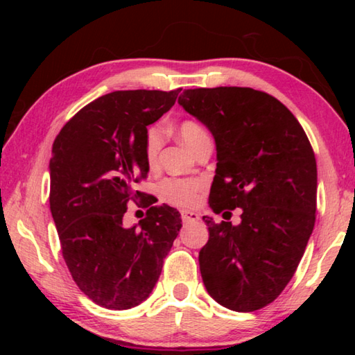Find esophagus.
<instances>
[{
    "label": "esophagus",
    "instance_id": "34e87169",
    "mask_svg": "<svg viewBox=\"0 0 355 355\" xmlns=\"http://www.w3.org/2000/svg\"><path fill=\"white\" fill-rule=\"evenodd\" d=\"M182 219L184 224H191V222H197L200 219V214L196 211H183L182 213Z\"/></svg>",
    "mask_w": 355,
    "mask_h": 355
}]
</instances>
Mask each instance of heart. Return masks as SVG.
<instances>
[{
    "label": "heart",
    "instance_id": "b5f03b06",
    "mask_svg": "<svg viewBox=\"0 0 355 355\" xmlns=\"http://www.w3.org/2000/svg\"><path fill=\"white\" fill-rule=\"evenodd\" d=\"M178 136L186 146L194 150L199 144L208 137L207 130L196 120H183L178 125ZM163 146V130L158 125H153L147 130L146 136V159L150 167L158 163V155ZM203 183L200 180H183V178H167L159 186V192L163 199L178 207H192L199 202Z\"/></svg>",
    "mask_w": 355,
    "mask_h": 355
}]
</instances>
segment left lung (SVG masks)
I'll use <instances>...</instances> for the list:
<instances>
[{"instance_id":"obj_1","label":"left lung","mask_w":355,"mask_h":355,"mask_svg":"<svg viewBox=\"0 0 355 355\" xmlns=\"http://www.w3.org/2000/svg\"><path fill=\"white\" fill-rule=\"evenodd\" d=\"M178 103L214 137L209 207L243 211L238 225L203 216L209 233L199 252L203 285L225 309L258 310L284 291L313 232V148L291 111L266 92L186 89Z\"/></svg>"}]
</instances>
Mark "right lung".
<instances>
[{"instance_id": "obj_1", "label": "right lung", "mask_w": 355, "mask_h": 355, "mask_svg": "<svg viewBox=\"0 0 355 355\" xmlns=\"http://www.w3.org/2000/svg\"><path fill=\"white\" fill-rule=\"evenodd\" d=\"M182 89L116 91L94 100L59 131L50 159V209L64 260L80 290L100 307L128 310L146 300L182 228L175 208L150 207L130 229L123 214L147 177V127ZM155 203V202H153Z\"/></svg>"}]
</instances>
